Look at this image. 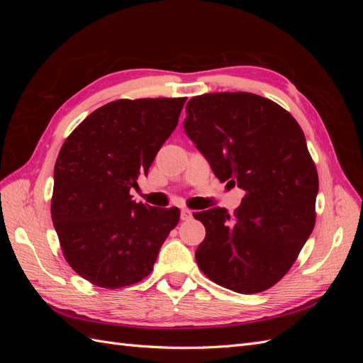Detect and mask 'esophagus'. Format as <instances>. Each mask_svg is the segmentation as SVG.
Wrapping results in <instances>:
<instances>
[{"label": "esophagus", "instance_id": "1", "mask_svg": "<svg viewBox=\"0 0 363 363\" xmlns=\"http://www.w3.org/2000/svg\"><path fill=\"white\" fill-rule=\"evenodd\" d=\"M180 216H182V221H189V219L192 218V211H189V208L183 207L182 212H180Z\"/></svg>", "mask_w": 363, "mask_h": 363}]
</instances>
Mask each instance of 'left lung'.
<instances>
[{
  "label": "left lung",
  "instance_id": "1",
  "mask_svg": "<svg viewBox=\"0 0 363 363\" xmlns=\"http://www.w3.org/2000/svg\"><path fill=\"white\" fill-rule=\"evenodd\" d=\"M183 127L216 179L245 191L233 215L221 207L194 213L206 227L196 263L223 288L269 289L315 227L318 172L300 124L268 98L215 92L191 98Z\"/></svg>",
  "mask_w": 363,
  "mask_h": 363
}]
</instances>
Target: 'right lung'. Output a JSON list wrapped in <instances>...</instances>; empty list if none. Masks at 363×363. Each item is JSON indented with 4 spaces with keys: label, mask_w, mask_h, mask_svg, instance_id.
<instances>
[{
    "label": "right lung",
    "mask_w": 363,
    "mask_h": 363,
    "mask_svg": "<svg viewBox=\"0 0 363 363\" xmlns=\"http://www.w3.org/2000/svg\"><path fill=\"white\" fill-rule=\"evenodd\" d=\"M186 98L116 100L63 142L54 167L51 218L69 267L98 288L144 280L179 224L177 207L136 203L138 175L177 127Z\"/></svg>",
    "instance_id": "obj_1"
}]
</instances>
